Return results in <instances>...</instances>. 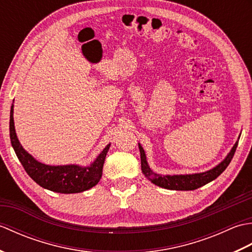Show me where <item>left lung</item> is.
<instances>
[{"label":"left lung","mask_w":252,"mask_h":252,"mask_svg":"<svg viewBox=\"0 0 252 252\" xmlns=\"http://www.w3.org/2000/svg\"><path fill=\"white\" fill-rule=\"evenodd\" d=\"M239 140V138H238ZM238 145V141L235 143V145L228 153L225 159L222 162L216 165L215 168L206 171V172L201 173H192V174H179V175H161L158 173H155L154 171L149 168L148 162L146 160V155L142 145L138 143V148H140L141 153V165H142V172L145 175L149 181L154 183L155 185L162 187V189H173V190H194L199 189V187L210 183L211 181L216 180L219 175H220L224 170L227 168V165L231 162V160L234 157V154L236 152V148Z\"/></svg>","instance_id":"1"}]
</instances>
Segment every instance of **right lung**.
I'll return each mask as SVG.
<instances>
[{"mask_svg": "<svg viewBox=\"0 0 252 252\" xmlns=\"http://www.w3.org/2000/svg\"><path fill=\"white\" fill-rule=\"evenodd\" d=\"M13 115L14 105H12V108H10L9 116L10 143L26 172L36 184L45 189L61 192V194H74V192H81L92 189L98 183L103 174V165L110 144H108L97 158L87 167H81L79 164H44L35 160L21 146L16 135Z\"/></svg>", "mask_w": 252, "mask_h": 252, "instance_id": "1", "label": "right lung"}]
</instances>
